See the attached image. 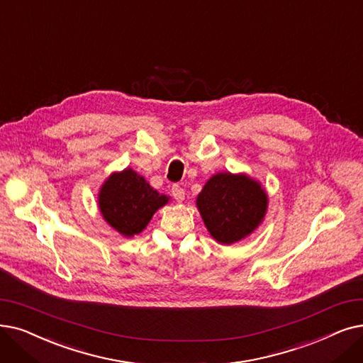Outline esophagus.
Wrapping results in <instances>:
<instances>
[{"mask_svg": "<svg viewBox=\"0 0 363 363\" xmlns=\"http://www.w3.org/2000/svg\"><path fill=\"white\" fill-rule=\"evenodd\" d=\"M172 196L175 197V200L177 201H184V199H185V191H184V188L182 186H179V185H173L172 186Z\"/></svg>", "mask_w": 363, "mask_h": 363, "instance_id": "esophagus-1", "label": "esophagus"}]
</instances>
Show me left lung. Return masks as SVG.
Instances as JSON below:
<instances>
[{
	"instance_id": "1",
	"label": "left lung",
	"mask_w": 363,
	"mask_h": 363,
	"mask_svg": "<svg viewBox=\"0 0 363 363\" xmlns=\"http://www.w3.org/2000/svg\"><path fill=\"white\" fill-rule=\"evenodd\" d=\"M196 206L212 238L220 245H233L261 225L269 196L261 182L246 173L219 172L204 184Z\"/></svg>"
}]
</instances>
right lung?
<instances>
[{
	"label": "right lung",
	"instance_id": "obj_1",
	"mask_svg": "<svg viewBox=\"0 0 363 363\" xmlns=\"http://www.w3.org/2000/svg\"><path fill=\"white\" fill-rule=\"evenodd\" d=\"M169 196L160 194L144 177L125 167L113 172L99 188L98 206L102 218L123 238L143 233L152 215L169 203Z\"/></svg>",
	"mask_w": 363,
	"mask_h": 363
}]
</instances>
